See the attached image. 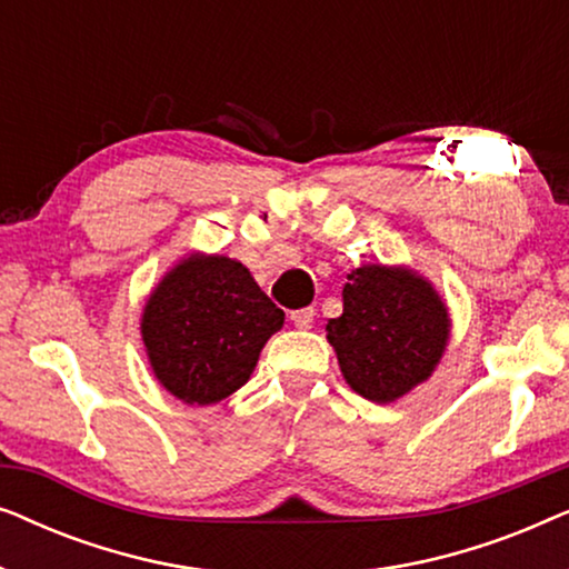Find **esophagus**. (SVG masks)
<instances>
[{"mask_svg":"<svg viewBox=\"0 0 569 569\" xmlns=\"http://www.w3.org/2000/svg\"><path fill=\"white\" fill-rule=\"evenodd\" d=\"M290 321L298 326V329H310L316 321V310L313 308H300V310H292L290 313Z\"/></svg>","mask_w":569,"mask_h":569,"instance_id":"esophagus-1","label":"esophagus"}]
</instances>
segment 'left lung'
<instances>
[{"label": "left lung", "instance_id": "left-lung-1", "mask_svg": "<svg viewBox=\"0 0 569 569\" xmlns=\"http://www.w3.org/2000/svg\"><path fill=\"white\" fill-rule=\"evenodd\" d=\"M347 279L345 310L326 326L341 376L362 399L399 401L425 383L446 355V300L409 267L362 263Z\"/></svg>", "mask_w": 569, "mask_h": 569}]
</instances>
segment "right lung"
<instances>
[{"mask_svg":"<svg viewBox=\"0 0 569 569\" xmlns=\"http://www.w3.org/2000/svg\"><path fill=\"white\" fill-rule=\"evenodd\" d=\"M284 313L243 263L191 251L170 267L142 308L147 362L178 401L209 407L248 383Z\"/></svg>","mask_w":569,"mask_h":569,"instance_id":"obj_1","label":"right lung"}]
</instances>
